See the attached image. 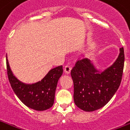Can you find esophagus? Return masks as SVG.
Returning a JSON list of instances; mask_svg holds the SVG:
<instances>
[{"label": "esophagus", "instance_id": "obj_1", "mask_svg": "<svg viewBox=\"0 0 130 130\" xmlns=\"http://www.w3.org/2000/svg\"><path fill=\"white\" fill-rule=\"evenodd\" d=\"M64 72H65V74H69L70 73V72H71V68H70V66H69V65H66L65 68H64Z\"/></svg>", "mask_w": 130, "mask_h": 130}]
</instances>
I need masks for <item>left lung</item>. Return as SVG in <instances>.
Listing matches in <instances>:
<instances>
[{
    "instance_id": "left-lung-1",
    "label": "left lung",
    "mask_w": 130,
    "mask_h": 130,
    "mask_svg": "<svg viewBox=\"0 0 130 130\" xmlns=\"http://www.w3.org/2000/svg\"><path fill=\"white\" fill-rule=\"evenodd\" d=\"M124 62L123 48H120L115 62L103 70H98L90 59L79 60L71 70L75 105L87 112L106 105L120 87Z\"/></svg>"
}]
</instances>
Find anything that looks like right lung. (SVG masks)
Returning a JSON list of instances; mask_svg holds the SVG:
<instances>
[{
    "label": "right lung",
    "mask_w": 130,
    "mask_h": 130,
    "mask_svg": "<svg viewBox=\"0 0 130 130\" xmlns=\"http://www.w3.org/2000/svg\"><path fill=\"white\" fill-rule=\"evenodd\" d=\"M6 64L8 77L12 89L25 106L38 111L46 110L52 107L57 84L63 72L62 65L51 69L41 80L32 84H27L19 80L12 73L7 56Z\"/></svg>",
    "instance_id": "1"
}]
</instances>
